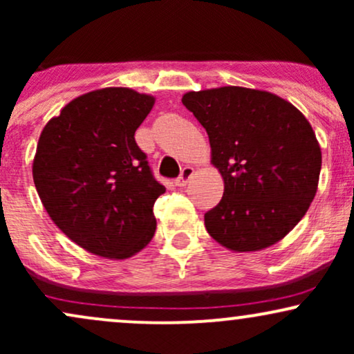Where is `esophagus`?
I'll return each mask as SVG.
<instances>
[{"instance_id": "obj_1", "label": "esophagus", "mask_w": 354, "mask_h": 354, "mask_svg": "<svg viewBox=\"0 0 354 354\" xmlns=\"http://www.w3.org/2000/svg\"><path fill=\"white\" fill-rule=\"evenodd\" d=\"M193 174H194V169L191 168V166H185V168L181 169L180 178H178V180H176V186H180V188H183V186L188 185L191 178H193Z\"/></svg>"}]
</instances>
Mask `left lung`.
Wrapping results in <instances>:
<instances>
[{
	"mask_svg": "<svg viewBox=\"0 0 354 354\" xmlns=\"http://www.w3.org/2000/svg\"><path fill=\"white\" fill-rule=\"evenodd\" d=\"M181 101L208 133L211 165L225 183L221 201L205 214L209 236L234 253L278 243L318 189L321 148L310 121L263 89L211 88Z\"/></svg>",
	"mask_w": 354,
	"mask_h": 354,
	"instance_id": "1",
	"label": "left lung"
}]
</instances>
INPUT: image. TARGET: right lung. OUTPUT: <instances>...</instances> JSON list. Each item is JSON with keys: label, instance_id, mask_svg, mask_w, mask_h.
<instances>
[{"label": "right lung", "instance_id": "1", "mask_svg": "<svg viewBox=\"0 0 354 354\" xmlns=\"http://www.w3.org/2000/svg\"><path fill=\"white\" fill-rule=\"evenodd\" d=\"M154 96L131 88L84 93L39 135L33 180L44 209L73 243L108 259L140 253L156 231L153 178L135 131Z\"/></svg>", "mask_w": 354, "mask_h": 354}]
</instances>
